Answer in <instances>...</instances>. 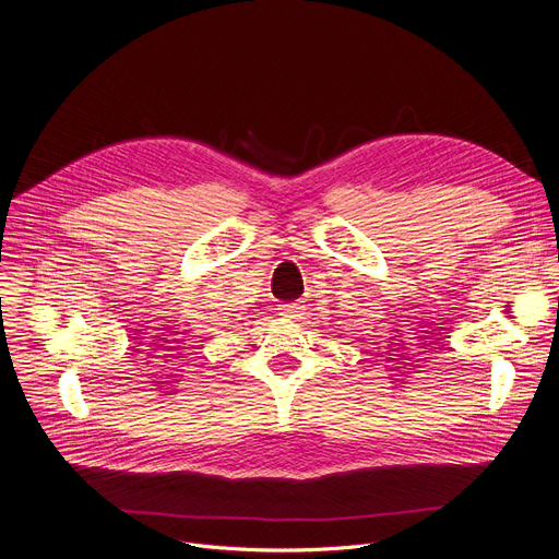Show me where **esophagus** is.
<instances>
[{"label": "esophagus", "mask_w": 559, "mask_h": 559, "mask_svg": "<svg viewBox=\"0 0 559 559\" xmlns=\"http://www.w3.org/2000/svg\"><path fill=\"white\" fill-rule=\"evenodd\" d=\"M280 314L282 317H288V319H295V317H299V312L304 310V306L301 304H280Z\"/></svg>", "instance_id": "34e87169"}]
</instances>
